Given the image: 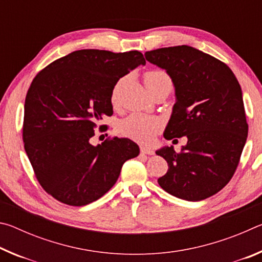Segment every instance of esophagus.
<instances>
[{
  "mask_svg": "<svg viewBox=\"0 0 262 262\" xmlns=\"http://www.w3.org/2000/svg\"><path fill=\"white\" fill-rule=\"evenodd\" d=\"M141 154H144V155H154L155 151L152 149H150L148 147H141Z\"/></svg>",
  "mask_w": 262,
  "mask_h": 262,
  "instance_id": "esophagus-1",
  "label": "esophagus"
}]
</instances>
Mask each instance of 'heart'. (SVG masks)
<instances>
[{
    "mask_svg": "<svg viewBox=\"0 0 262 262\" xmlns=\"http://www.w3.org/2000/svg\"><path fill=\"white\" fill-rule=\"evenodd\" d=\"M171 83V78L164 70H151L144 75L145 85L151 86L159 83ZM115 98V91L113 94V100ZM162 127L159 119L150 115L134 113L128 115L119 125L120 134L129 137V139L141 142V143H151L155 136Z\"/></svg>",
    "mask_w": 262,
    "mask_h": 262,
    "instance_id": "heart-1",
    "label": "heart"
}]
</instances>
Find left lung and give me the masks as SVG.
Wrapping results in <instances>:
<instances>
[{
  "instance_id": "8db88e82",
  "label": "left lung",
  "mask_w": 262,
  "mask_h": 262,
  "mask_svg": "<svg viewBox=\"0 0 262 262\" xmlns=\"http://www.w3.org/2000/svg\"><path fill=\"white\" fill-rule=\"evenodd\" d=\"M150 63L165 69L176 89V104L164 137H187L156 151L168 164L158 184L187 201H201L224 187L236 172L248 125L242 89L224 62L187 45L145 52Z\"/></svg>"
}]
</instances>
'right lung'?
<instances>
[{
  "mask_svg": "<svg viewBox=\"0 0 262 262\" xmlns=\"http://www.w3.org/2000/svg\"><path fill=\"white\" fill-rule=\"evenodd\" d=\"M141 64L145 60L139 51H75L31 83L24 148L39 184L57 201L81 207L98 200L117 183L123 163L139 156L129 139L115 136L98 145L90 139L104 115L113 114L115 84Z\"/></svg>",
  "mask_w": 262,
  "mask_h": 262,
  "instance_id": "right-lung-1",
  "label": "right lung"
}]
</instances>
